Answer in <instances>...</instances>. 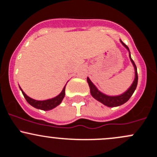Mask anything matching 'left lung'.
Masks as SVG:
<instances>
[{"label": "left lung", "instance_id": "left-lung-1", "mask_svg": "<svg viewBox=\"0 0 157 157\" xmlns=\"http://www.w3.org/2000/svg\"><path fill=\"white\" fill-rule=\"evenodd\" d=\"M120 42H121V44L126 47V49H128V52H129V59L135 67V80L134 81H133L132 84L131 85V86L128 89V90L125 92L124 93L122 94V95H116V96H109V95H105V94L101 92L99 90L96 88V86L92 83V82L90 80V78L87 77V82H88L89 86H90V93H91L92 96L95 99H96L97 101H100L101 103L106 105V106L110 107V108L120 106V105H122L124 103H126L127 101L131 98L132 94L134 93L135 89H136L137 87V84H138V73H137V67H136V65H135L134 61H133L131 58L129 49H128V47H127L126 44H125L121 40H120Z\"/></svg>", "mask_w": 157, "mask_h": 157}]
</instances>
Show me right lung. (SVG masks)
Here are the masks:
<instances>
[{
  "instance_id": "right-lung-1",
  "label": "right lung",
  "mask_w": 157,
  "mask_h": 157,
  "mask_svg": "<svg viewBox=\"0 0 157 157\" xmlns=\"http://www.w3.org/2000/svg\"><path fill=\"white\" fill-rule=\"evenodd\" d=\"M65 86L63 88L62 92L59 94V95L56 96L55 98H52L51 99H47V100H44V101H37V100H34L33 98H30V97L28 96L23 90L21 89V87L19 86L20 88L21 91H22L23 95H24L26 101H28V103L29 105H31V106H33L34 108H37V109H40V110H52L56 107H57L58 105H59L61 104V102L63 100L64 97H65Z\"/></svg>"
}]
</instances>
